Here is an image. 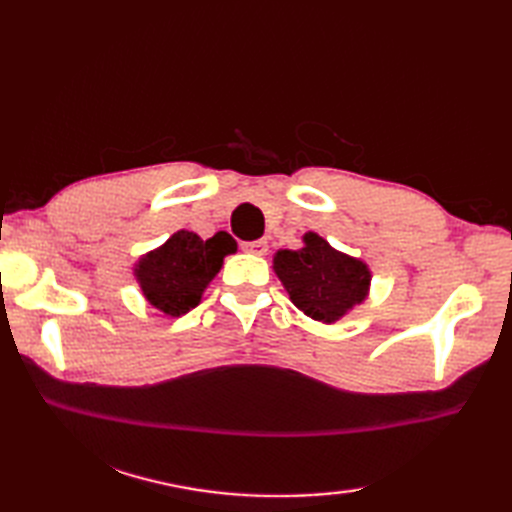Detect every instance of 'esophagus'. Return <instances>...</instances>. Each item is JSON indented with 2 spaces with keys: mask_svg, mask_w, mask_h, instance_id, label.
Listing matches in <instances>:
<instances>
[{
  "mask_svg": "<svg viewBox=\"0 0 512 512\" xmlns=\"http://www.w3.org/2000/svg\"><path fill=\"white\" fill-rule=\"evenodd\" d=\"M242 248L246 250V253L266 255L268 253V242H266V239H253V242H244Z\"/></svg>",
  "mask_w": 512,
  "mask_h": 512,
  "instance_id": "obj_1",
  "label": "esophagus"
}]
</instances>
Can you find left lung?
Wrapping results in <instances>:
<instances>
[{"label": "left lung", "mask_w": 512, "mask_h": 512, "mask_svg": "<svg viewBox=\"0 0 512 512\" xmlns=\"http://www.w3.org/2000/svg\"><path fill=\"white\" fill-rule=\"evenodd\" d=\"M273 270L290 301L321 323H334L369 295L372 273L361 259L345 255L317 233L303 235L297 250H277Z\"/></svg>", "instance_id": "obj_1"}]
</instances>
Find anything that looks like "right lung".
Listing matches in <instances>:
<instances>
[{"mask_svg": "<svg viewBox=\"0 0 512 512\" xmlns=\"http://www.w3.org/2000/svg\"><path fill=\"white\" fill-rule=\"evenodd\" d=\"M235 250L237 242L224 231L202 239L182 228L140 257L134 275L149 306L180 317L198 306L206 286L220 273L224 257Z\"/></svg>", "mask_w": 512, "mask_h": 512, "instance_id": "obj_1", "label": "right lung"}]
</instances>
